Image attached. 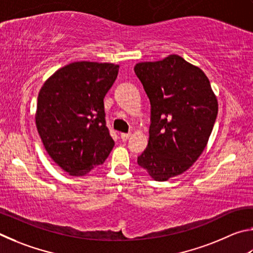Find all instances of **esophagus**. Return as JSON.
I'll return each mask as SVG.
<instances>
[{"label": "esophagus", "mask_w": 253, "mask_h": 253, "mask_svg": "<svg viewBox=\"0 0 253 253\" xmlns=\"http://www.w3.org/2000/svg\"><path fill=\"white\" fill-rule=\"evenodd\" d=\"M130 135H131V133H121L122 141H126L127 139L130 138Z\"/></svg>", "instance_id": "esophagus-1"}]
</instances>
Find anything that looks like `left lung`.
Instances as JSON below:
<instances>
[{
  "label": "left lung",
  "instance_id": "1",
  "mask_svg": "<svg viewBox=\"0 0 253 253\" xmlns=\"http://www.w3.org/2000/svg\"><path fill=\"white\" fill-rule=\"evenodd\" d=\"M134 72L151 103L148 147L138 165L156 181L187 171L206 149L218 115V100L198 66L171 54L140 62Z\"/></svg>",
  "mask_w": 253,
  "mask_h": 253
}]
</instances>
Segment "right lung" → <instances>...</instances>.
Masks as SVG:
<instances>
[{
    "label": "right lung",
    "instance_id": "right-lung-1",
    "mask_svg": "<svg viewBox=\"0 0 253 253\" xmlns=\"http://www.w3.org/2000/svg\"><path fill=\"white\" fill-rule=\"evenodd\" d=\"M118 73L113 63L73 62L53 73L39 92L38 132L48 156L70 175L87 174L114 147L103 100Z\"/></svg>",
    "mask_w": 253,
    "mask_h": 253
}]
</instances>
